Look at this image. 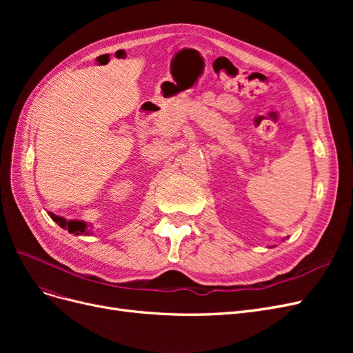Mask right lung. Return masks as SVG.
<instances>
[{
    "label": "right lung",
    "mask_w": 353,
    "mask_h": 353,
    "mask_svg": "<svg viewBox=\"0 0 353 353\" xmlns=\"http://www.w3.org/2000/svg\"><path fill=\"white\" fill-rule=\"evenodd\" d=\"M48 215L51 216L52 221H56L61 228L69 230V232L77 234V236H82V234H87V236H88L90 231H87V223H85V222H82V221H66L65 218L57 216L51 212H48Z\"/></svg>",
    "instance_id": "1"
}]
</instances>
